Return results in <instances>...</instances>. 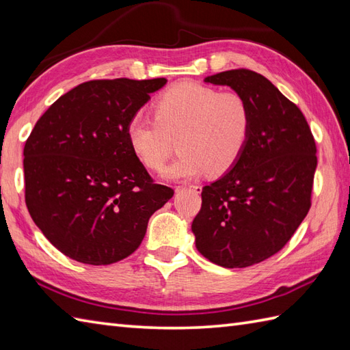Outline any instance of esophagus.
Masks as SVG:
<instances>
[{"mask_svg":"<svg viewBox=\"0 0 350 350\" xmlns=\"http://www.w3.org/2000/svg\"><path fill=\"white\" fill-rule=\"evenodd\" d=\"M182 191H192L196 192V194H200L202 192V187H198V185H189V187H177L176 192H182Z\"/></svg>","mask_w":350,"mask_h":350,"instance_id":"1","label":"esophagus"}]
</instances>
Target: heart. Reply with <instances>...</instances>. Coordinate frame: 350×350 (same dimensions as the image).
Here are the masks:
<instances>
[{
  "label": "heart",
  "instance_id": "b5f03b06",
  "mask_svg": "<svg viewBox=\"0 0 350 350\" xmlns=\"http://www.w3.org/2000/svg\"><path fill=\"white\" fill-rule=\"evenodd\" d=\"M153 117L132 116L126 139L133 156L148 170L159 171L173 153H182L163 171L171 180L203 174L222 176L247 148L252 132V109L245 96L217 87L180 83L153 103Z\"/></svg>",
  "mask_w": 350,
  "mask_h": 350
}]
</instances>
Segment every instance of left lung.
<instances>
[{
	"label": "left lung",
	"mask_w": 350,
	"mask_h": 350,
	"mask_svg": "<svg viewBox=\"0 0 350 350\" xmlns=\"http://www.w3.org/2000/svg\"><path fill=\"white\" fill-rule=\"evenodd\" d=\"M247 98L252 132L241 159L202 191L192 221L196 247L222 267H247L284 247L311 207L316 141L302 111L248 69L204 78Z\"/></svg>",
	"instance_id": "left-lung-1"
}]
</instances>
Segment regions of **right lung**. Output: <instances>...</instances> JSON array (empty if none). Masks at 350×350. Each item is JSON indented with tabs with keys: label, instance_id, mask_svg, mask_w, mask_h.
<instances>
[{
	"label": "right lung",
	"instance_id": "right-lung-1",
	"mask_svg": "<svg viewBox=\"0 0 350 350\" xmlns=\"http://www.w3.org/2000/svg\"><path fill=\"white\" fill-rule=\"evenodd\" d=\"M165 84V78L87 81L37 120L24 147L25 203L64 256L94 266L126 258L173 197L126 139L129 118Z\"/></svg>",
	"mask_w": 350,
	"mask_h": 350
}]
</instances>
